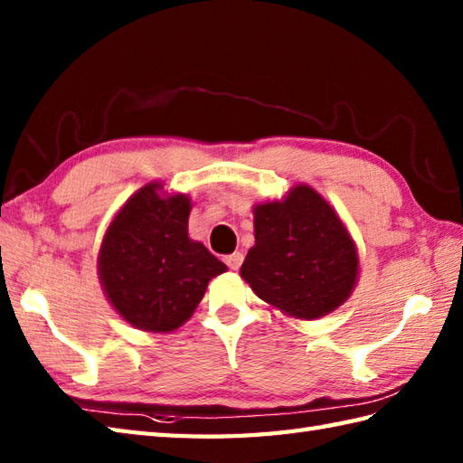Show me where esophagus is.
<instances>
[{
    "label": "esophagus",
    "mask_w": 463,
    "mask_h": 463,
    "mask_svg": "<svg viewBox=\"0 0 463 463\" xmlns=\"http://www.w3.org/2000/svg\"><path fill=\"white\" fill-rule=\"evenodd\" d=\"M242 254L241 252H232V254H229V257H224V262H226V267H229L231 270H239L241 269V264H242Z\"/></svg>",
    "instance_id": "1"
}]
</instances>
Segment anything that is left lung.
Segmentation results:
<instances>
[{"mask_svg":"<svg viewBox=\"0 0 463 463\" xmlns=\"http://www.w3.org/2000/svg\"><path fill=\"white\" fill-rule=\"evenodd\" d=\"M254 247L241 277L260 300L287 317L317 320L340 308L356 288V242L334 206L298 183L279 201L257 203Z\"/></svg>","mask_w":463,"mask_h":463,"instance_id":"8db88e82","label":"left lung"}]
</instances>
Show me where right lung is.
I'll use <instances>...</instances> for the list:
<instances>
[{"label":"right lung","instance_id":"obj_1","mask_svg":"<svg viewBox=\"0 0 463 463\" xmlns=\"http://www.w3.org/2000/svg\"><path fill=\"white\" fill-rule=\"evenodd\" d=\"M163 186L146 183L117 211L97 254V274L127 324L169 334L193 317L226 264L189 237L191 196Z\"/></svg>","mask_w":463,"mask_h":463}]
</instances>
